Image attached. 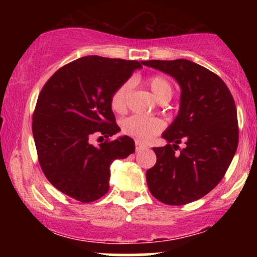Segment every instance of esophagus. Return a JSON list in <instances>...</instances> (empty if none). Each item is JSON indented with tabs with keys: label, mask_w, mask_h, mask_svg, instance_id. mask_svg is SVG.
<instances>
[{
	"label": "esophagus",
	"mask_w": 257,
	"mask_h": 257,
	"mask_svg": "<svg viewBox=\"0 0 257 257\" xmlns=\"http://www.w3.org/2000/svg\"><path fill=\"white\" fill-rule=\"evenodd\" d=\"M145 149H146V145H144V144L139 143V141H137V143H135V150H137V151H141V150H145Z\"/></svg>",
	"instance_id": "obj_1"
}]
</instances>
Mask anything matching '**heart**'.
I'll list each match as a JSON object with an SVG mask.
<instances>
[{
	"mask_svg": "<svg viewBox=\"0 0 257 257\" xmlns=\"http://www.w3.org/2000/svg\"><path fill=\"white\" fill-rule=\"evenodd\" d=\"M150 89L157 101L168 100L173 96V88L169 82L162 76H153L149 79ZM132 83L125 82L112 94L111 108L117 113H122L126 108V100L131 93ZM163 129V122L158 118L144 116H131L122 122V132L125 135L137 139L139 141H149Z\"/></svg>",
	"mask_w": 257,
	"mask_h": 257,
	"instance_id": "obj_1",
	"label": "heart"
}]
</instances>
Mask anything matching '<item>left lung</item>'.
Masks as SVG:
<instances>
[{
  "label": "left lung",
  "instance_id": "8db88e82",
  "mask_svg": "<svg viewBox=\"0 0 257 257\" xmlns=\"http://www.w3.org/2000/svg\"><path fill=\"white\" fill-rule=\"evenodd\" d=\"M143 65L167 73L181 89L178 116L164 131L157 162L146 172L152 196L169 205L202 198L221 181L238 146L237 110L219 76L187 60H149ZM185 141V149L175 151Z\"/></svg>",
  "mask_w": 257,
  "mask_h": 257
}]
</instances>
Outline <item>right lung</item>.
Returning <instances> with one entry per match:
<instances>
[{
    "mask_svg": "<svg viewBox=\"0 0 257 257\" xmlns=\"http://www.w3.org/2000/svg\"><path fill=\"white\" fill-rule=\"evenodd\" d=\"M143 61L88 55L59 69L38 96L32 134L38 161L48 181L82 203L101 198L110 188V166L135 151L122 135L99 145L94 135L110 138L120 129L111 98Z\"/></svg>",
    "mask_w": 257,
    "mask_h": 257,
    "instance_id": "add662e5",
    "label": "right lung"
}]
</instances>
